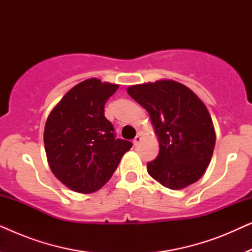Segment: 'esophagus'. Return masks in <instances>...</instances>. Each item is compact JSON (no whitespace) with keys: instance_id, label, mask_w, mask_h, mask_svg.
I'll use <instances>...</instances> for the list:
<instances>
[{"instance_id":"obj_1","label":"esophagus","mask_w":252,"mask_h":252,"mask_svg":"<svg viewBox=\"0 0 252 252\" xmlns=\"http://www.w3.org/2000/svg\"><path fill=\"white\" fill-rule=\"evenodd\" d=\"M141 141H142V134L139 133V134H137V135H136L135 137H134V140H133V143H134V146H135V147L139 146V144L141 143Z\"/></svg>"}]
</instances>
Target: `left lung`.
<instances>
[{
  "label": "left lung",
  "mask_w": 252,
  "mask_h": 252,
  "mask_svg": "<svg viewBox=\"0 0 252 252\" xmlns=\"http://www.w3.org/2000/svg\"><path fill=\"white\" fill-rule=\"evenodd\" d=\"M127 93L149 112L159 142L157 158L147 164L150 177L173 190L199 180L216 144L211 116L202 99L170 79L130 86Z\"/></svg>",
  "instance_id": "obj_1"
}]
</instances>
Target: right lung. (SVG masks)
<instances>
[{
  "mask_svg": "<svg viewBox=\"0 0 252 252\" xmlns=\"http://www.w3.org/2000/svg\"><path fill=\"white\" fill-rule=\"evenodd\" d=\"M119 85L91 78L75 85L55 105L44 126L50 170L62 184L80 194L102 188L132 148L116 139L104 104Z\"/></svg>",
  "mask_w": 252,
  "mask_h": 252,
  "instance_id": "obj_1",
  "label": "right lung"
}]
</instances>
